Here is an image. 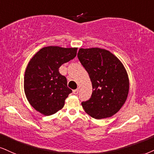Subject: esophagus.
Listing matches in <instances>:
<instances>
[{"label": "esophagus", "mask_w": 154, "mask_h": 154, "mask_svg": "<svg viewBox=\"0 0 154 154\" xmlns=\"http://www.w3.org/2000/svg\"><path fill=\"white\" fill-rule=\"evenodd\" d=\"M79 88H77V89H75V90H73V94H75V95H76V94H79Z\"/></svg>", "instance_id": "esophagus-1"}]
</instances>
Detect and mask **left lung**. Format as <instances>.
Here are the masks:
<instances>
[{"mask_svg": "<svg viewBox=\"0 0 154 154\" xmlns=\"http://www.w3.org/2000/svg\"><path fill=\"white\" fill-rule=\"evenodd\" d=\"M78 58L92 83L91 97L81 103L86 113L96 119L111 117L126 102L129 81L124 66L105 49L80 48Z\"/></svg>", "mask_w": 154, "mask_h": 154, "instance_id": "obj_1", "label": "left lung"}]
</instances>
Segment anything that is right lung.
Segmentation results:
<instances>
[{
    "mask_svg": "<svg viewBox=\"0 0 154 154\" xmlns=\"http://www.w3.org/2000/svg\"><path fill=\"white\" fill-rule=\"evenodd\" d=\"M77 49L44 47L28 63L24 75V91L30 104L42 114L56 113L72 93L67 86V79L58 68L76 56Z\"/></svg>",
    "mask_w": 154,
    "mask_h": 154,
    "instance_id": "obj_1",
    "label": "right lung"
}]
</instances>
